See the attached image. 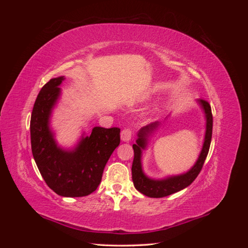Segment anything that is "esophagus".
<instances>
[{
    "label": "esophagus",
    "mask_w": 248,
    "mask_h": 248,
    "mask_svg": "<svg viewBox=\"0 0 248 248\" xmlns=\"http://www.w3.org/2000/svg\"><path fill=\"white\" fill-rule=\"evenodd\" d=\"M131 136H132V131L130 128H124L122 131H121V140H124V141H129L131 140Z\"/></svg>",
    "instance_id": "34e87169"
}]
</instances>
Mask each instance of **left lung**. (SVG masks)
Segmentation results:
<instances>
[{
    "instance_id": "left-lung-1",
    "label": "left lung",
    "mask_w": 248,
    "mask_h": 248,
    "mask_svg": "<svg viewBox=\"0 0 248 248\" xmlns=\"http://www.w3.org/2000/svg\"><path fill=\"white\" fill-rule=\"evenodd\" d=\"M199 103L202 108L206 115V133H205V140L204 145H202L201 154L196 162V164L182 175L178 176H171L166 179L161 180H154L151 178H148L141 169V151L146 149L147 146V138L150 133H152L159 123L154 122L149 124L139 131L138 133V140L137 144H133L132 148L134 151V158L132 162V181L134 187L142 194L149 197V198H163L170 196V194L178 192L186 188L189 186L196 178L199 176L200 171L204 166V162L206 160V157L209 152L210 144H211L212 139V126H213V117L211 107L208 101L204 99H199Z\"/></svg>"
}]
</instances>
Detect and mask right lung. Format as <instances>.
Here are the masks:
<instances>
[{
  "instance_id": "1",
  "label": "right lung",
  "mask_w": 248,
  "mask_h": 248,
  "mask_svg": "<svg viewBox=\"0 0 248 248\" xmlns=\"http://www.w3.org/2000/svg\"><path fill=\"white\" fill-rule=\"evenodd\" d=\"M63 80L64 77L51 78L37 96L30 123L32 153L50 189L61 197H86L101 182L104 167L120 144V128L94 127L73 150L60 148L49 128V118Z\"/></svg>"
}]
</instances>
